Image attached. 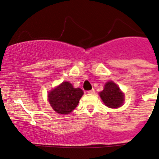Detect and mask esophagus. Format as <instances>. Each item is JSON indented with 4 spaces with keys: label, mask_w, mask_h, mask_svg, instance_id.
Here are the masks:
<instances>
[{
    "label": "esophagus",
    "mask_w": 159,
    "mask_h": 159,
    "mask_svg": "<svg viewBox=\"0 0 159 159\" xmlns=\"http://www.w3.org/2000/svg\"><path fill=\"white\" fill-rule=\"evenodd\" d=\"M88 93H89V94H94V93H95V89H91V90L88 91Z\"/></svg>",
    "instance_id": "obj_1"
}]
</instances>
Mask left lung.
Wrapping results in <instances>:
<instances>
[{"mask_svg":"<svg viewBox=\"0 0 159 159\" xmlns=\"http://www.w3.org/2000/svg\"><path fill=\"white\" fill-rule=\"evenodd\" d=\"M99 95L103 102L109 108L120 107L124 102V94L112 81H109L105 84L104 89L100 92Z\"/></svg>","mask_w":159,"mask_h":159,"instance_id":"8db88e82","label":"left lung"}]
</instances>
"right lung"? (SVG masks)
Returning <instances> with one entry per match:
<instances>
[{
    "instance_id": "obj_1",
    "label": "right lung",
    "mask_w": 159,
    "mask_h": 159,
    "mask_svg": "<svg viewBox=\"0 0 159 159\" xmlns=\"http://www.w3.org/2000/svg\"><path fill=\"white\" fill-rule=\"evenodd\" d=\"M83 93L81 89H75L70 83L65 81L50 92L48 99L57 112L68 114L77 107Z\"/></svg>"
}]
</instances>
